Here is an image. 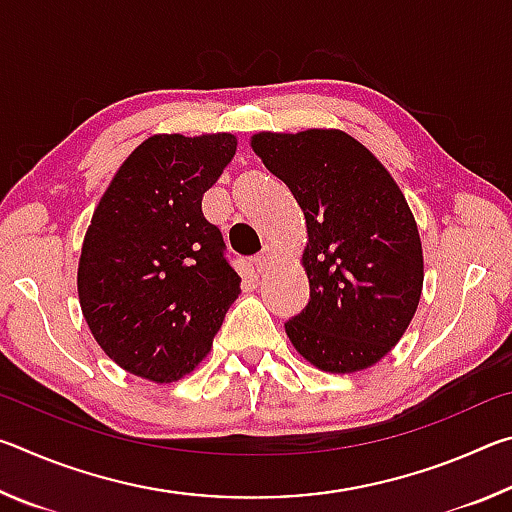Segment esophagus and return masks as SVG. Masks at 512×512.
Wrapping results in <instances>:
<instances>
[{
  "label": "esophagus",
  "instance_id": "esophagus-1",
  "mask_svg": "<svg viewBox=\"0 0 512 512\" xmlns=\"http://www.w3.org/2000/svg\"><path fill=\"white\" fill-rule=\"evenodd\" d=\"M271 262H273V250L268 248V246H264V250L262 253H259L257 257H255V271L262 275V273H266L268 271V266H271Z\"/></svg>",
  "mask_w": 512,
  "mask_h": 512
}]
</instances>
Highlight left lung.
Returning a JSON list of instances; mask_svg holds the SVG:
<instances>
[{
	"label": "left lung",
	"mask_w": 512,
	"mask_h": 512,
	"mask_svg": "<svg viewBox=\"0 0 512 512\" xmlns=\"http://www.w3.org/2000/svg\"><path fill=\"white\" fill-rule=\"evenodd\" d=\"M264 167L291 189L307 223L309 302L284 323L325 372L375 366L418 309L422 244L402 189L366 146L336 128L257 133Z\"/></svg>",
	"instance_id": "8db88e82"
}]
</instances>
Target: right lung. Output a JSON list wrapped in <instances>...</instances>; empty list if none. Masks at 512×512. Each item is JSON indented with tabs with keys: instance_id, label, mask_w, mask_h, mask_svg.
<instances>
[{
	"instance_id": "obj_1",
	"label": "right lung",
	"mask_w": 512,
	"mask_h": 512,
	"mask_svg": "<svg viewBox=\"0 0 512 512\" xmlns=\"http://www.w3.org/2000/svg\"><path fill=\"white\" fill-rule=\"evenodd\" d=\"M237 137L153 135L101 196L79 259V300L101 350L131 375L169 384L212 348L241 277L201 201Z\"/></svg>"
}]
</instances>
